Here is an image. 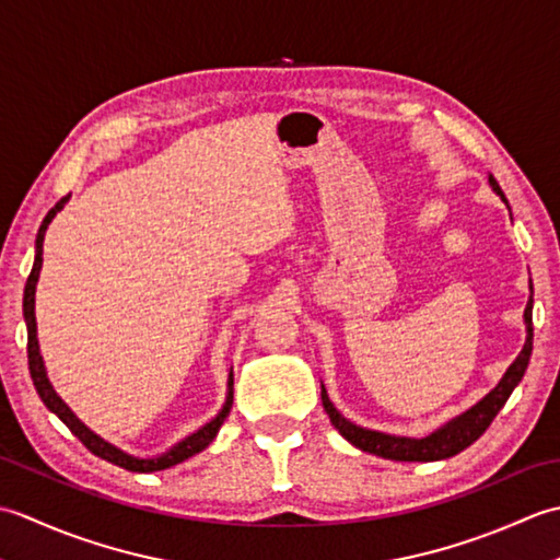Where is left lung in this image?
Returning <instances> with one entry per match:
<instances>
[{
	"mask_svg": "<svg viewBox=\"0 0 560 560\" xmlns=\"http://www.w3.org/2000/svg\"><path fill=\"white\" fill-rule=\"evenodd\" d=\"M489 185L493 192L501 197L505 205L508 199L503 195V189L498 187V183L493 180V175H489ZM534 289L529 281V301L525 307V347L517 353V359L510 363V368L505 371V375L501 377L489 395L483 399H479L474 407H469L467 411H462L455 419L445 421L440 428H435L433 433H428L425 438H407V435H392V433H383V431H373V428H363L355 425L353 421L343 419V416L337 411L335 404H331L327 389L323 385V407L329 416L331 425L349 440L353 447H359L368 455L383 457V459H395V462H438V459H447L455 457L457 452H462L464 447H469L474 440H479L483 435L486 428L491 425V421L495 419V413L505 407L508 397L513 395V389L520 385L522 375H525L527 365H529V355H532V307H534Z\"/></svg>",
	"mask_w": 560,
	"mask_h": 560,
	"instance_id": "1",
	"label": "left lung"
}]
</instances>
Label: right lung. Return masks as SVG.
<instances>
[{
    "label": "right lung",
    "mask_w": 560,
    "mask_h": 560,
    "mask_svg": "<svg viewBox=\"0 0 560 560\" xmlns=\"http://www.w3.org/2000/svg\"><path fill=\"white\" fill-rule=\"evenodd\" d=\"M67 199H59L57 205L47 211V217L43 219V225L38 231V237H35V259H33V269H31V277L26 281V291H23V319H26V329H28V368H31V377H33V385L35 392H38V397L43 399V404L47 409H50L59 421H62L71 433H74L83 445H86L93 455L117 464V467H122L127 471H139V474H149V471H161V469H171L175 464H180L189 457H195L197 452H201L205 447H209V443L213 438H217L219 428L223 425L225 416L231 413L233 407V368L229 373V389H225V401L221 411L213 416L209 423H205L201 428H197L195 433L185 435L183 440H177L173 447H168L161 455H153V457H137V455H129V452L120 450L117 445L108 443V440L101 438L98 433H93L91 428L83 423L79 416L71 411L65 399L57 395L50 377H47L45 371V361L40 355V343H38V325H35V287H38V279H40V269H43V241H45V231L47 225L52 223V219L57 217V211H62Z\"/></svg>",
    "instance_id": "1"
}]
</instances>
